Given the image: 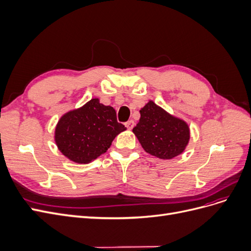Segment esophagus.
Wrapping results in <instances>:
<instances>
[{
  "instance_id": "esophagus-1",
  "label": "esophagus",
  "mask_w": 251,
  "mask_h": 251,
  "mask_svg": "<svg viewBox=\"0 0 251 251\" xmlns=\"http://www.w3.org/2000/svg\"><path fill=\"white\" fill-rule=\"evenodd\" d=\"M134 126H135V123H134L133 120H128L127 123H126V126L127 130H132V128L134 127Z\"/></svg>"
}]
</instances>
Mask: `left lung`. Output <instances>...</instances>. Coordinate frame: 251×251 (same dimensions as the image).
<instances>
[{
    "label": "left lung",
    "instance_id": "left-lung-1",
    "mask_svg": "<svg viewBox=\"0 0 251 251\" xmlns=\"http://www.w3.org/2000/svg\"><path fill=\"white\" fill-rule=\"evenodd\" d=\"M133 133L148 154L164 160L183 153L191 138L186 121L172 115L153 100L140 109L139 123Z\"/></svg>",
    "mask_w": 251,
    "mask_h": 251
}]
</instances>
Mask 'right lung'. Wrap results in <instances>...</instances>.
I'll return each instance as SVG.
<instances>
[{"label":"right lung","mask_w":251,"mask_h":251,"mask_svg":"<svg viewBox=\"0 0 251 251\" xmlns=\"http://www.w3.org/2000/svg\"><path fill=\"white\" fill-rule=\"evenodd\" d=\"M126 130L124 125L117 123L115 109L100 103V98L95 97L59 118L54 141L69 160L87 164L104 154L116 136Z\"/></svg>","instance_id":"right-lung-1"}]
</instances>
